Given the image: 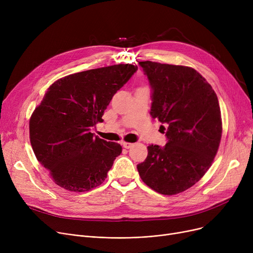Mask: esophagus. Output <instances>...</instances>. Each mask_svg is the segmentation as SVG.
<instances>
[{"label":"esophagus","instance_id":"obj_1","mask_svg":"<svg viewBox=\"0 0 253 253\" xmlns=\"http://www.w3.org/2000/svg\"><path fill=\"white\" fill-rule=\"evenodd\" d=\"M122 144H123V147H124L125 149H130V148L133 147V143L128 142V141H123Z\"/></svg>","mask_w":253,"mask_h":253}]
</instances>
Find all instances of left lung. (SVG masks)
<instances>
[{
	"mask_svg": "<svg viewBox=\"0 0 253 253\" xmlns=\"http://www.w3.org/2000/svg\"><path fill=\"white\" fill-rule=\"evenodd\" d=\"M139 65L153 89L152 118L168 125V141L164 148L149 145L138 173L157 193L176 195L200 180L214 160L222 133L218 99L190 66L149 60Z\"/></svg>",
	"mask_w": 253,
	"mask_h": 253,
	"instance_id": "left-lung-1",
	"label": "left lung"
}]
</instances>
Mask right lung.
<instances>
[{
    "mask_svg": "<svg viewBox=\"0 0 253 253\" xmlns=\"http://www.w3.org/2000/svg\"><path fill=\"white\" fill-rule=\"evenodd\" d=\"M136 71L127 63L65 76L35 109L30 119L33 151L62 189L87 192L108 176L122 147L94 136L90 129L103 121L113 96Z\"/></svg>",
    "mask_w": 253,
    "mask_h": 253,
    "instance_id": "1",
    "label": "right lung"
}]
</instances>
